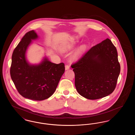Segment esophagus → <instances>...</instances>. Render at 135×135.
<instances>
[{
    "label": "esophagus",
    "instance_id": "obj_1",
    "mask_svg": "<svg viewBox=\"0 0 135 135\" xmlns=\"http://www.w3.org/2000/svg\"><path fill=\"white\" fill-rule=\"evenodd\" d=\"M70 69V66L68 65H65V70H68Z\"/></svg>",
    "mask_w": 135,
    "mask_h": 135
}]
</instances>
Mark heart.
<instances>
[{"label":"heart","instance_id":"b5f03b06","mask_svg":"<svg viewBox=\"0 0 135 135\" xmlns=\"http://www.w3.org/2000/svg\"><path fill=\"white\" fill-rule=\"evenodd\" d=\"M76 44V42H72L69 44H68L67 45H66L64 47V50H70L71 49H73ZM86 49V46L85 45H83L80 46L76 51L74 53L73 55L72 58L73 59H77V58H79V57L81 55V54L83 52V51L85 50Z\"/></svg>","mask_w":135,"mask_h":135}]
</instances>
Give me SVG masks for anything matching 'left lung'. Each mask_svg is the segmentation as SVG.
I'll return each mask as SVG.
<instances>
[{
  "mask_svg": "<svg viewBox=\"0 0 135 135\" xmlns=\"http://www.w3.org/2000/svg\"><path fill=\"white\" fill-rule=\"evenodd\" d=\"M71 66L75 88L84 98L99 99L115 90L120 66L115 46L109 39L91 47Z\"/></svg>",
  "mask_w": 135,
  "mask_h": 135,
  "instance_id": "left-lung-1",
  "label": "left lung"
}]
</instances>
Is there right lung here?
<instances>
[{
	"instance_id": "obj_1",
	"label": "right lung",
	"mask_w": 135,
	"mask_h": 135,
	"mask_svg": "<svg viewBox=\"0 0 135 135\" xmlns=\"http://www.w3.org/2000/svg\"><path fill=\"white\" fill-rule=\"evenodd\" d=\"M38 37L33 30L27 32L15 49L10 74L20 94L27 99L42 101L54 93L65 72L63 63L55 64L45 58L38 65H29L26 61V50L31 39Z\"/></svg>"
}]
</instances>
